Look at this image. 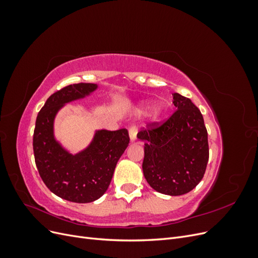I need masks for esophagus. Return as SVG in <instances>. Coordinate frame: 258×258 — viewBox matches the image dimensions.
<instances>
[{
    "label": "esophagus",
    "instance_id": "1",
    "mask_svg": "<svg viewBox=\"0 0 258 258\" xmlns=\"http://www.w3.org/2000/svg\"><path fill=\"white\" fill-rule=\"evenodd\" d=\"M138 131H139V129H138V127H137V126H131V127H130V129H129V136H130L131 142L136 141L137 135H138Z\"/></svg>",
    "mask_w": 258,
    "mask_h": 258
}]
</instances>
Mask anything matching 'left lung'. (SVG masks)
<instances>
[{
	"mask_svg": "<svg viewBox=\"0 0 258 258\" xmlns=\"http://www.w3.org/2000/svg\"><path fill=\"white\" fill-rule=\"evenodd\" d=\"M173 104L172 115L148 122L138 138L146 141L142 168L147 183L158 192L181 196L204 177L209 143L204 117L191 100L173 93Z\"/></svg>",
	"mask_w": 258,
	"mask_h": 258,
	"instance_id": "8db88e82",
	"label": "left lung"
}]
</instances>
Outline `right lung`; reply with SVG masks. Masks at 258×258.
<instances>
[{
	"label": "right lung",
	"mask_w": 258,
	"mask_h": 258,
	"mask_svg": "<svg viewBox=\"0 0 258 258\" xmlns=\"http://www.w3.org/2000/svg\"><path fill=\"white\" fill-rule=\"evenodd\" d=\"M96 88V84L79 83L53 92L37 114L33 134L35 165L44 184L58 197L77 204L95 201L106 191L130 142L127 129L100 130L87 150L71 155L54 141L52 123L59 108Z\"/></svg>",
	"instance_id": "obj_1"
}]
</instances>
